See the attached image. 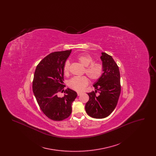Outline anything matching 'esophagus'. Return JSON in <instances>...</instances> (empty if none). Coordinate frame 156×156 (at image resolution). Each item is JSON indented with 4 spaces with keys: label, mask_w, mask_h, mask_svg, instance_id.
<instances>
[{
    "label": "esophagus",
    "mask_w": 156,
    "mask_h": 156,
    "mask_svg": "<svg viewBox=\"0 0 156 156\" xmlns=\"http://www.w3.org/2000/svg\"><path fill=\"white\" fill-rule=\"evenodd\" d=\"M81 92H77V95H78V96L81 95Z\"/></svg>",
    "instance_id": "obj_1"
}]
</instances>
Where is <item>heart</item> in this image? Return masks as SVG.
<instances>
[{
  "label": "heart",
  "mask_w": 156,
  "mask_h": 156,
  "mask_svg": "<svg viewBox=\"0 0 156 156\" xmlns=\"http://www.w3.org/2000/svg\"><path fill=\"white\" fill-rule=\"evenodd\" d=\"M76 59L85 67L84 73L94 81L98 80L103 73L102 65L97 62H93L92 57L88 54H81L76 57ZM69 72V62L67 61L63 67L64 74L67 76ZM89 81L87 76H76L68 82V86L73 90L80 92L88 85Z\"/></svg>",
  "instance_id": "obj_1"
}]
</instances>
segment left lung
Masks as SVG:
<instances>
[{
  "label": "left lung",
  "mask_w": 156,
  "mask_h": 156,
  "mask_svg": "<svg viewBox=\"0 0 156 156\" xmlns=\"http://www.w3.org/2000/svg\"><path fill=\"white\" fill-rule=\"evenodd\" d=\"M103 74L94 85L95 91L88 93L89 101L85 111L92 118L102 119L108 116L115 109L121 91L119 67L112 56L102 52ZM99 92V96L96 93Z\"/></svg>",
  "instance_id": "left-lung-1"
}]
</instances>
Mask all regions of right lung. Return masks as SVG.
<instances>
[{
  "label": "right lung",
  "mask_w": 156,
  "mask_h": 156,
  "mask_svg": "<svg viewBox=\"0 0 156 156\" xmlns=\"http://www.w3.org/2000/svg\"><path fill=\"white\" fill-rule=\"evenodd\" d=\"M71 50L48 54L37 65L33 81V91L41 110L49 119L61 121L68 118L76 92L69 88L64 90L63 67ZM65 93L58 97V92Z\"/></svg>",
  "instance_id": "1"
}]
</instances>
